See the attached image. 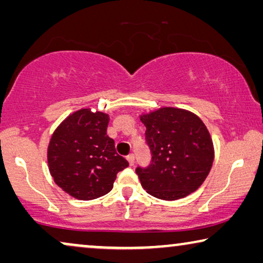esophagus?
<instances>
[{"instance_id": "34e87169", "label": "esophagus", "mask_w": 263, "mask_h": 263, "mask_svg": "<svg viewBox=\"0 0 263 263\" xmlns=\"http://www.w3.org/2000/svg\"><path fill=\"white\" fill-rule=\"evenodd\" d=\"M127 159H128V161H129V165H130V166H133V165H134V163H135V157H134V154H129V156L127 157Z\"/></svg>"}]
</instances>
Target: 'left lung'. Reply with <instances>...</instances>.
Instances as JSON below:
<instances>
[{"instance_id":"left-lung-1","label":"left lung","mask_w":263,"mask_h":263,"mask_svg":"<svg viewBox=\"0 0 263 263\" xmlns=\"http://www.w3.org/2000/svg\"><path fill=\"white\" fill-rule=\"evenodd\" d=\"M140 120L152 153L148 166L136 168L142 188L167 201L199 189L214 160L213 141L200 117L178 107H160Z\"/></svg>"}]
</instances>
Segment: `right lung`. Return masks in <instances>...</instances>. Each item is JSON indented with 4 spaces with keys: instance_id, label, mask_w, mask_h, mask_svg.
Listing matches in <instances>:
<instances>
[{
    "instance_id": "add662e5",
    "label": "right lung",
    "mask_w": 263,
    "mask_h": 263,
    "mask_svg": "<svg viewBox=\"0 0 263 263\" xmlns=\"http://www.w3.org/2000/svg\"><path fill=\"white\" fill-rule=\"evenodd\" d=\"M109 115L81 109L53 132L48 147L50 175L63 192L79 200H93L112 189L129 163L117 154L106 134Z\"/></svg>"
}]
</instances>
